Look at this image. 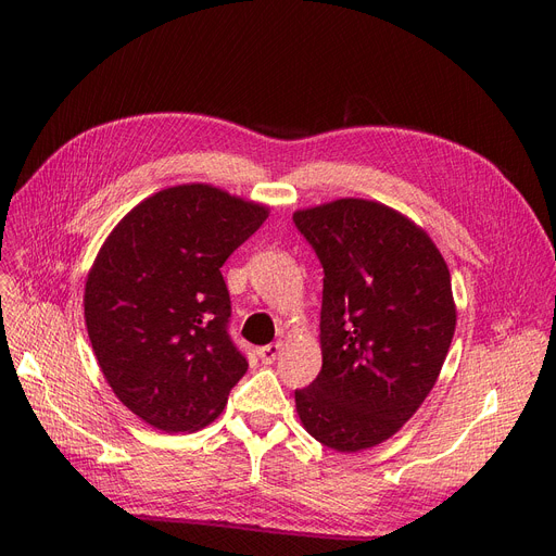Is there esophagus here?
Wrapping results in <instances>:
<instances>
[{
	"mask_svg": "<svg viewBox=\"0 0 556 556\" xmlns=\"http://www.w3.org/2000/svg\"><path fill=\"white\" fill-rule=\"evenodd\" d=\"M280 343H268V345H264V348H260L257 350V355H260V359H262V364H274L276 362V357L280 355Z\"/></svg>",
	"mask_w": 556,
	"mask_h": 556,
	"instance_id": "esophagus-1",
	"label": "esophagus"
}]
</instances>
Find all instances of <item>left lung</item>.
<instances>
[{
    "mask_svg": "<svg viewBox=\"0 0 556 556\" xmlns=\"http://www.w3.org/2000/svg\"><path fill=\"white\" fill-rule=\"evenodd\" d=\"M325 268L323 371L294 392L301 425L336 452L394 435L433 390L457 325L450 268L410 217L368 199L294 213Z\"/></svg>",
    "mask_w": 556,
    "mask_h": 556,
    "instance_id": "8db88e82",
    "label": "left lung"
}]
</instances>
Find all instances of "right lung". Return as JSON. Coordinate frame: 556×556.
I'll return each instance as SVG.
<instances>
[{"mask_svg": "<svg viewBox=\"0 0 556 556\" xmlns=\"http://www.w3.org/2000/svg\"><path fill=\"white\" fill-rule=\"evenodd\" d=\"M266 217L268 206L213 185H174L99 248L83 294L88 336L113 394L150 427L204 429L248 371L220 268Z\"/></svg>", "mask_w": 556, "mask_h": 556, "instance_id": "obj_1", "label": "right lung"}]
</instances>
